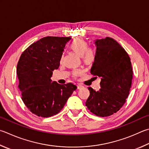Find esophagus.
<instances>
[{
	"mask_svg": "<svg viewBox=\"0 0 149 149\" xmlns=\"http://www.w3.org/2000/svg\"><path fill=\"white\" fill-rule=\"evenodd\" d=\"M83 85H77V89H80V88H81L82 87H83Z\"/></svg>",
	"mask_w": 149,
	"mask_h": 149,
	"instance_id": "esophagus-1",
	"label": "esophagus"
}]
</instances>
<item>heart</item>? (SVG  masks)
Returning <instances> with one entry per match:
<instances>
[{
  "label": "heart",
  "mask_w": 149,
  "mask_h": 149,
  "mask_svg": "<svg viewBox=\"0 0 149 149\" xmlns=\"http://www.w3.org/2000/svg\"><path fill=\"white\" fill-rule=\"evenodd\" d=\"M69 48L72 51L80 56H82L83 63L86 64H91L94 61V55L93 51L88 48V43L86 40L82 38H76L70 43ZM63 60V56H61L60 61ZM81 74L80 71H75L74 76H77Z\"/></svg>",
  "instance_id": "1"
}]
</instances>
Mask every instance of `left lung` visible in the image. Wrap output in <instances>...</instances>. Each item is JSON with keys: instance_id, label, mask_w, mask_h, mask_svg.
<instances>
[{"instance_id": "left-lung-1", "label": "left lung", "mask_w": 149, "mask_h": 149, "mask_svg": "<svg viewBox=\"0 0 149 149\" xmlns=\"http://www.w3.org/2000/svg\"><path fill=\"white\" fill-rule=\"evenodd\" d=\"M96 55L91 74L101 77L98 91L88 87L90 95L85 103L88 110L104 117L117 113L125 104L130 90L133 71L125 49L109 37L96 40Z\"/></svg>"}]
</instances>
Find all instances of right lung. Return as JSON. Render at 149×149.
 <instances>
[{"instance_id":"right-lung-1","label":"right lung","mask_w":149,"mask_h":149,"mask_svg":"<svg viewBox=\"0 0 149 149\" xmlns=\"http://www.w3.org/2000/svg\"><path fill=\"white\" fill-rule=\"evenodd\" d=\"M70 37L47 36L32 44L21 54L17 65L21 99L33 114L47 118L57 114L77 86L61 85L51 77L58 68Z\"/></svg>"}]
</instances>
